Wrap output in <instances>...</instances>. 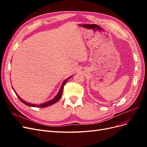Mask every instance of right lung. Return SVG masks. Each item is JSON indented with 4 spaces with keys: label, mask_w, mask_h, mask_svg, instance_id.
I'll return each instance as SVG.
<instances>
[{
    "label": "right lung",
    "mask_w": 147,
    "mask_h": 147,
    "mask_svg": "<svg viewBox=\"0 0 147 147\" xmlns=\"http://www.w3.org/2000/svg\"><path fill=\"white\" fill-rule=\"evenodd\" d=\"M71 77H72V76H71ZM69 77L68 78H67L66 80H65L64 81V82L63 83V84H62V86H61V89H60L59 91L58 92V93H57V95L54 97V98H53V99H51V100H50L48 101V102H45V103H43V104H40V105L32 104H30V103H28V102H26V101L23 100V99H22L21 98V97H20L18 95V94H16V92H15V90H14V89L13 88V91H15L16 95L17 96V97H18V99L20 100V101H21V102H23V104H24L25 105H28V106H29V107H40V108H44V107H48V106H50V105H52V104H53L56 103V102L57 101H58V100H59V99L61 98V96H62V94H63V89H64V86L65 85V84L66 83V82H67L68 80L70 78V77Z\"/></svg>",
    "instance_id": "right-lung-1"
}]
</instances>
